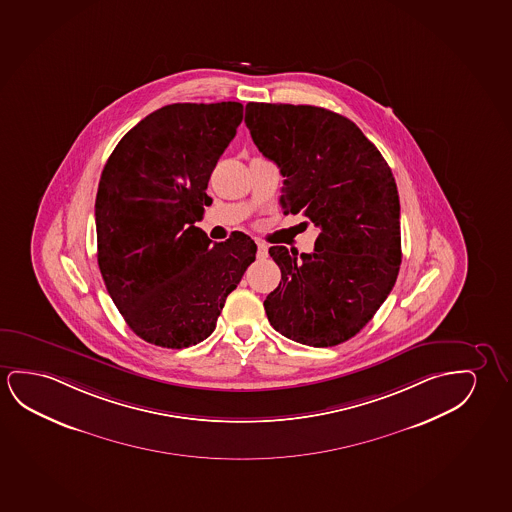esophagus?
<instances>
[{"mask_svg":"<svg viewBox=\"0 0 512 512\" xmlns=\"http://www.w3.org/2000/svg\"><path fill=\"white\" fill-rule=\"evenodd\" d=\"M257 257L259 259H266L267 257V245L262 241H257Z\"/></svg>","mask_w":512,"mask_h":512,"instance_id":"1","label":"esophagus"}]
</instances>
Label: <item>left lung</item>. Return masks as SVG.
I'll return each instance as SVG.
<instances>
[{
    "label": "left lung",
    "mask_w": 512,
    "mask_h": 512,
    "mask_svg": "<svg viewBox=\"0 0 512 512\" xmlns=\"http://www.w3.org/2000/svg\"><path fill=\"white\" fill-rule=\"evenodd\" d=\"M260 153L280 167L285 215L320 230L313 253L271 246L282 282L264 301L278 333L310 347L350 340L393 290L400 197L384 156L345 116L313 105H246Z\"/></svg>",
    "instance_id": "8db88e82"
}]
</instances>
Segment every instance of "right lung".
<instances>
[{
  "mask_svg": "<svg viewBox=\"0 0 512 512\" xmlns=\"http://www.w3.org/2000/svg\"><path fill=\"white\" fill-rule=\"evenodd\" d=\"M243 121L239 102L172 104L118 142L98 183V266L139 338L186 349L215 331L257 245L239 232L211 245L195 227L209 176Z\"/></svg>",
  "mask_w": 512,
  "mask_h": 512,
  "instance_id": "add662e5",
  "label": "right lung"
}]
</instances>
